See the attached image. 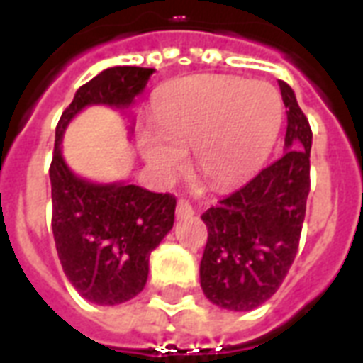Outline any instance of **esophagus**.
<instances>
[{"instance_id": "esophagus-1", "label": "esophagus", "mask_w": 363, "mask_h": 363, "mask_svg": "<svg viewBox=\"0 0 363 363\" xmlns=\"http://www.w3.org/2000/svg\"><path fill=\"white\" fill-rule=\"evenodd\" d=\"M175 215L177 218H186V216H192L194 215L192 205L188 203L186 199H179V201H177Z\"/></svg>"}]
</instances>
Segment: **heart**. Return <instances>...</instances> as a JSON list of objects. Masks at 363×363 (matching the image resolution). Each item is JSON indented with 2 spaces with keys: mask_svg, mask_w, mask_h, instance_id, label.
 <instances>
[{
  "mask_svg": "<svg viewBox=\"0 0 363 363\" xmlns=\"http://www.w3.org/2000/svg\"><path fill=\"white\" fill-rule=\"evenodd\" d=\"M282 122V101L262 81L196 75L160 92L154 124L139 137L141 152L160 175L171 177L194 147V164L205 181L226 188L264 164Z\"/></svg>",
  "mask_w": 363,
  "mask_h": 363,
  "instance_id": "heart-1",
  "label": "heart"
}]
</instances>
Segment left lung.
I'll list each match as a JSON object with an SVG mask.
<instances>
[{"label": "left lung", "mask_w": 363, "mask_h": 363, "mask_svg": "<svg viewBox=\"0 0 363 363\" xmlns=\"http://www.w3.org/2000/svg\"><path fill=\"white\" fill-rule=\"evenodd\" d=\"M288 107L286 152L201 215L207 245L199 264L203 294L218 307L252 311L273 296L298 254L311 190L309 121L292 88L279 81Z\"/></svg>", "instance_id": "1"}]
</instances>
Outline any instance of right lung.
Segmentation results:
<instances>
[{
  "label": "right lung",
  "instance_id": "right-lung-1",
  "mask_svg": "<svg viewBox=\"0 0 363 363\" xmlns=\"http://www.w3.org/2000/svg\"><path fill=\"white\" fill-rule=\"evenodd\" d=\"M154 69L109 67L77 90L56 125L50 162L52 233L64 273L82 298L124 303L147 284L148 256L175 220L177 199L135 184H94L67 169L60 141L69 121L92 104L125 107Z\"/></svg>",
  "mask_w": 363,
  "mask_h": 363
}]
</instances>
